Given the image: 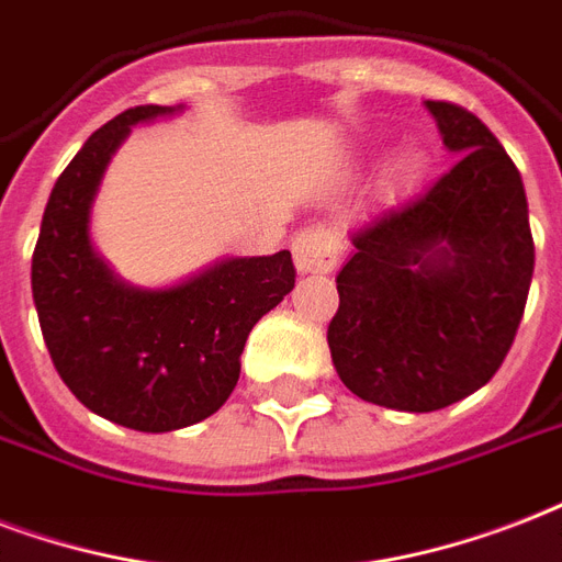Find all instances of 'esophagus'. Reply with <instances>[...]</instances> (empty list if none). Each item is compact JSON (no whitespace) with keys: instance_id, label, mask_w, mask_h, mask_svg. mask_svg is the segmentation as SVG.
<instances>
[{"instance_id":"esophagus-1","label":"esophagus","mask_w":562,"mask_h":562,"mask_svg":"<svg viewBox=\"0 0 562 562\" xmlns=\"http://www.w3.org/2000/svg\"><path fill=\"white\" fill-rule=\"evenodd\" d=\"M293 258L299 272H330L340 263V240L325 225H311L293 237Z\"/></svg>"}]
</instances>
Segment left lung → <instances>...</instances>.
Returning a JSON list of instances; mask_svg holds the SVG:
<instances>
[{"label": "left lung", "mask_w": 562, "mask_h": 562, "mask_svg": "<svg viewBox=\"0 0 562 562\" xmlns=\"http://www.w3.org/2000/svg\"><path fill=\"white\" fill-rule=\"evenodd\" d=\"M428 111L458 164L351 234L328 325L342 384L407 413L448 407L498 372L533 276L528 199L510 155L467 108Z\"/></svg>", "instance_id": "8db88e82"}]
</instances>
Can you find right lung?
<instances>
[{
	"label": "right lung",
	"mask_w": 562,
	"mask_h": 562,
	"mask_svg": "<svg viewBox=\"0 0 562 562\" xmlns=\"http://www.w3.org/2000/svg\"><path fill=\"white\" fill-rule=\"evenodd\" d=\"M172 114L137 104L87 137L52 187L32 258V293L60 381L87 411L164 434L207 419L237 386L255 322L295 286L290 251L222 260L169 290L116 281L90 246V202L134 123Z\"/></svg>",
	"instance_id": "right-lung-1"
}]
</instances>
